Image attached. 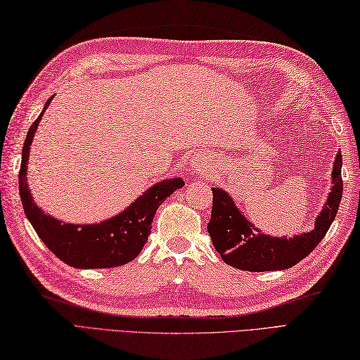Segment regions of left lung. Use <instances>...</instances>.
I'll list each match as a JSON object with an SVG mask.
<instances>
[{"label":"left lung","mask_w":360,"mask_h":360,"mask_svg":"<svg viewBox=\"0 0 360 360\" xmlns=\"http://www.w3.org/2000/svg\"><path fill=\"white\" fill-rule=\"evenodd\" d=\"M213 202L207 231L213 248L224 262L241 271L266 272L292 267L308 257L323 240L338 215L342 193V153H338L333 168V188L325 207L316 219L314 231L294 238H274L258 232L235 207L224 190L212 188Z\"/></svg>","instance_id":"8db88e82"}]
</instances>
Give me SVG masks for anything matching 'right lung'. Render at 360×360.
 Wrapping results in <instances>:
<instances>
[{
	"instance_id": "1",
	"label": "right lung",
	"mask_w": 360,
	"mask_h": 360,
	"mask_svg": "<svg viewBox=\"0 0 360 360\" xmlns=\"http://www.w3.org/2000/svg\"><path fill=\"white\" fill-rule=\"evenodd\" d=\"M51 98L44 105L48 108ZM41 112V114H43ZM40 114V117H41ZM38 117L30 125L25 145H22L21 167L18 174L21 204L37 235L63 263L79 269H98L127 264L141 254L143 244L148 241L151 223L158 207L174 190L184 186V181L176 178L162 181L148 188L134 204L108 221L93 226L65 224L62 221L44 215L32 201L26 184V167L29 148L34 139Z\"/></svg>"
}]
</instances>
